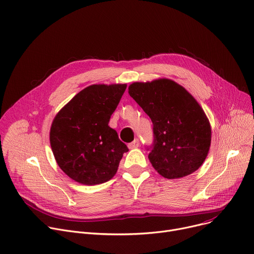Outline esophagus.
I'll return each instance as SVG.
<instances>
[{"label":"esophagus","mask_w":254,"mask_h":254,"mask_svg":"<svg viewBox=\"0 0 254 254\" xmlns=\"http://www.w3.org/2000/svg\"><path fill=\"white\" fill-rule=\"evenodd\" d=\"M127 146H128V148H129V149L138 148V147L140 146V142H139V140H138V139H136V140H134V141H132L131 143H129Z\"/></svg>","instance_id":"esophagus-1"}]
</instances>
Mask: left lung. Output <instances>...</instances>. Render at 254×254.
<instances>
[{
	"label": "left lung",
	"mask_w": 254,
	"mask_h": 254,
	"mask_svg": "<svg viewBox=\"0 0 254 254\" xmlns=\"http://www.w3.org/2000/svg\"><path fill=\"white\" fill-rule=\"evenodd\" d=\"M129 96L151 118L154 144L148 158L166 179H181L204 162L211 142L208 118L195 98L168 78L132 82Z\"/></svg>",
	"instance_id": "1"
}]
</instances>
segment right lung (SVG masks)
Here are the masks:
<instances>
[{
  "label": "right lung",
  "instance_id": "1",
  "mask_svg": "<svg viewBox=\"0 0 254 254\" xmlns=\"http://www.w3.org/2000/svg\"><path fill=\"white\" fill-rule=\"evenodd\" d=\"M127 83L92 84L76 94L55 116L50 144L61 170L82 185L111 180L128 149L108 124Z\"/></svg>",
  "mask_w": 254,
  "mask_h": 254
}]
</instances>
